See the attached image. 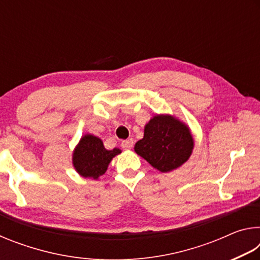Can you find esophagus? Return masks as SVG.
<instances>
[{"mask_svg": "<svg viewBox=\"0 0 260 260\" xmlns=\"http://www.w3.org/2000/svg\"><path fill=\"white\" fill-rule=\"evenodd\" d=\"M133 144H134V141L133 139H128V140H125L121 142V147L125 149V150H129V149L133 148Z\"/></svg>", "mask_w": 260, "mask_h": 260, "instance_id": "esophagus-1", "label": "esophagus"}]
</instances>
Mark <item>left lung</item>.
Segmentation results:
<instances>
[{
	"mask_svg": "<svg viewBox=\"0 0 260 260\" xmlns=\"http://www.w3.org/2000/svg\"><path fill=\"white\" fill-rule=\"evenodd\" d=\"M193 138L186 122L172 114H155L144 126L134 151L161 173L179 169L191 156Z\"/></svg>",
	"mask_w": 260,
	"mask_h": 260,
	"instance_id": "8db88e82",
	"label": "left lung"
}]
</instances>
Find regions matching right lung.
Returning a JSON list of instances; mask_svg holds the SVG:
<instances>
[{
  "label": "right lung",
  "instance_id": "add662e5",
  "mask_svg": "<svg viewBox=\"0 0 260 260\" xmlns=\"http://www.w3.org/2000/svg\"><path fill=\"white\" fill-rule=\"evenodd\" d=\"M121 153L119 148L112 150L105 149L103 141L93 134H85L76 146L72 153L74 170L82 178L99 180L107 172L112 158Z\"/></svg>",
  "mask_w": 260,
  "mask_h": 260
}]
</instances>
